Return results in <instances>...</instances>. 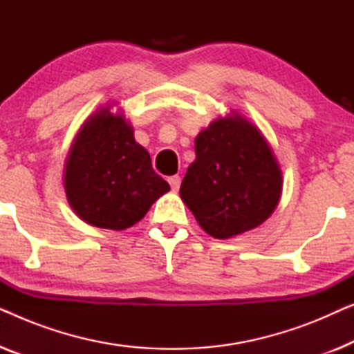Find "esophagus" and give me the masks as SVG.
<instances>
[{
  "mask_svg": "<svg viewBox=\"0 0 354 354\" xmlns=\"http://www.w3.org/2000/svg\"><path fill=\"white\" fill-rule=\"evenodd\" d=\"M167 182H169V185H171V188L174 192H177L178 188H180V182H182V178L178 177V176H172V177H169L167 178Z\"/></svg>",
  "mask_w": 354,
  "mask_h": 354,
  "instance_id": "esophagus-1",
  "label": "esophagus"
}]
</instances>
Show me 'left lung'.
Instances as JSON below:
<instances>
[{
    "label": "left lung",
    "instance_id": "8db88e82",
    "mask_svg": "<svg viewBox=\"0 0 354 354\" xmlns=\"http://www.w3.org/2000/svg\"><path fill=\"white\" fill-rule=\"evenodd\" d=\"M195 153L180 198L206 234L232 239L272 214L282 193V171L248 119L234 113L212 120L198 133Z\"/></svg>",
    "mask_w": 354,
    "mask_h": 354
}]
</instances>
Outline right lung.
<instances>
[{
  "mask_svg": "<svg viewBox=\"0 0 354 354\" xmlns=\"http://www.w3.org/2000/svg\"><path fill=\"white\" fill-rule=\"evenodd\" d=\"M111 106L91 114L72 143L64 169L67 201L86 224L124 230L137 224L171 190L153 171L133 129Z\"/></svg>",
  "mask_w": 354,
  "mask_h": 354,
  "instance_id": "obj_1",
  "label": "right lung"
}]
</instances>
